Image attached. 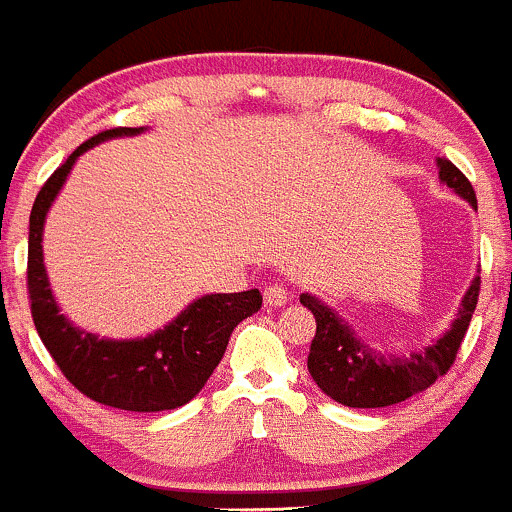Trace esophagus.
I'll return each instance as SVG.
<instances>
[{
  "mask_svg": "<svg viewBox=\"0 0 512 512\" xmlns=\"http://www.w3.org/2000/svg\"><path fill=\"white\" fill-rule=\"evenodd\" d=\"M263 303L268 308H281L288 303V291L283 288V283H271V286L263 288Z\"/></svg>",
  "mask_w": 512,
  "mask_h": 512,
  "instance_id": "esophagus-1",
  "label": "esophagus"
}]
</instances>
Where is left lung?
I'll return each instance as SVG.
<instances>
[{
    "label": "left lung",
    "instance_id": "1",
    "mask_svg": "<svg viewBox=\"0 0 512 512\" xmlns=\"http://www.w3.org/2000/svg\"><path fill=\"white\" fill-rule=\"evenodd\" d=\"M436 165H439L441 182L451 187L458 197L471 202L473 209H478L476 192L466 175L446 157H439ZM478 291H481V276L473 278V283L468 286L451 328L434 345L412 352V355H397V352L384 355V352L372 350L333 308H328L315 295L303 293L300 303L315 315V325H318L313 342H310L308 372L330 399L345 404V407L377 409L404 402V399L429 389L441 374L451 370L463 335L471 325Z\"/></svg>",
    "mask_w": 512,
    "mask_h": 512
}]
</instances>
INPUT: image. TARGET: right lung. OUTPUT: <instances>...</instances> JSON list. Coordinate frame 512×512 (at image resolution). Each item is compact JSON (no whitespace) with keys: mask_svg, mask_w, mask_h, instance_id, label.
Here are the masks:
<instances>
[{"mask_svg":"<svg viewBox=\"0 0 512 512\" xmlns=\"http://www.w3.org/2000/svg\"><path fill=\"white\" fill-rule=\"evenodd\" d=\"M145 128H113L93 135L68 155L31 207L29 217V286L31 318L46 350L63 377L81 394L105 407L125 412H167L197 397L224 357L236 325L258 313L263 298L258 288L244 293L202 295L170 325L138 340H105L73 328L59 313L44 268V221L61 192L78 155L110 138L140 135Z\"/></svg>","mask_w":512,"mask_h":512,"instance_id":"right-lung-1","label":"right lung"}]
</instances>
